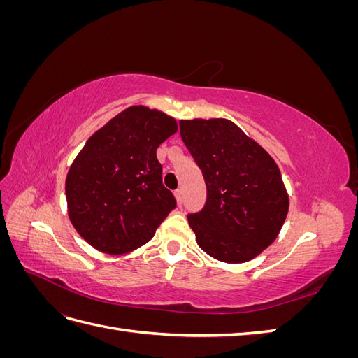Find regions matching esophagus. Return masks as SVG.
<instances>
[{
	"label": "esophagus",
	"mask_w": 358,
	"mask_h": 358,
	"mask_svg": "<svg viewBox=\"0 0 358 358\" xmlns=\"http://www.w3.org/2000/svg\"><path fill=\"white\" fill-rule=\"evenodd\" d=\"M175 196H176L178 204L182 206V204H183V191H182V189H176V191H175Z\"/></svg>",
	"instance_id": "34e87169"
}]
</instances>
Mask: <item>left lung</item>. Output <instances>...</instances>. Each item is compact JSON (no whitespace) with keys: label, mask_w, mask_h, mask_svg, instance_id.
<instances>
[{"label":"left lung","mask_w":358,"mask_h":358,"mask_svg":"<svg viewBox=\"0 0 358 358\" xmlns=\"http://www.w3.org/2000/svg\"><path fill=\"white\" fill-rule=\"evenodd\" d=\"M179 127L208 188L204 208L188 215L199 246L224 263L249 262L276 239L287 218L279 167L227 119H192Z\"/></svg>","instance_id":"obj_1"}]
</instances>
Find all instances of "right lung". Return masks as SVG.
Instances as JSON below:
<instances>
[{"instance_id":"obj_1","label":"right lung","mask_w":358,"mask_h":358,"mask_svg":"<svg viewBox=\"0 0 358 358\" xmlns=\"http://www.w3.org/2000/svg\"><path fill=\"white\" fill-rule=\"evenodd\" d=\"M176 131L171 116L133 106L88 138L69 170L66 197L71 224L91 246L131 252L176 208L157 158L158 146Z\"/></svg>"}]
</instances>
